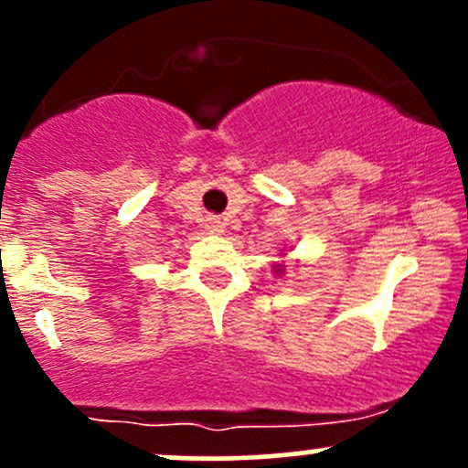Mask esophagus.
<instances>
[{
    "mask_svg": "<svg viewBox=\"0 0 468 468\" xmlns=\"http://www.w3.org/2000/svg\"><path fill=\"white\" fill-rule=\"evenodd\" d=\"M206 226H207V230H210V233H224L226 221L221 219V217H207Z\"/></svg>",
    "mask_w": 468,
    "mask_h": 468,
    "instance_id": "34e87169",
    "label": "esophagus"
}]
</instances>
